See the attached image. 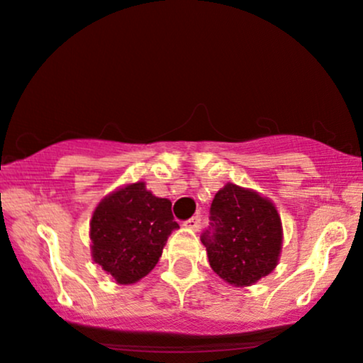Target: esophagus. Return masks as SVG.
<instances>
[{"label":"esophagus","mask_w":363,"mask_h":363,"mask_svg":"<svg viewBox=\"0 0 363 363\" xmlns=\"http://www.w3.org/2000/svg\"><path fill=\"white\" fill-rule=\"evenodd\" d=\"M184 226L189 228V230H193V231H198V230H200V226H201V219L198 216H194V217H191V219L186 220Z\"/></svg>","instance_id":"esophagus-1"}]
</instances>
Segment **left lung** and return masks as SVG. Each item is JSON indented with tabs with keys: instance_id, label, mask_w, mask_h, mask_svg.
Here are the masks:
<instances>
[{
	"instance_id": "8db88e82",
	"label": "left lung",
	"mask_w": 363,
	"mask_h": 363,
	"mask_svg": "<svg viewBox=\"0 0 363 363\" xmlns=\"http://www.w3.org/2000/svg\"><path fill=\"white\" fill-rule=\"evenodd\" d=\"M212 233L201 236L211 268L233 287H250L277 268L284 230L277 207L254 189L228 182L211 207Z\"/></svg>"
}]
</instances>
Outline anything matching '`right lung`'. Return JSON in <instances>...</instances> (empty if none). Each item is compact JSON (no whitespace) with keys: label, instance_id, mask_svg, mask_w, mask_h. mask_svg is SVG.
Returning a JSON list of instances; mask_svg holds the SVG:
<instances>
[{"label":"right lung","instance_id":"1","mask_svg":"<svg viewBox=\"0 0 363 363\" xmlns=\"http://www.w3.org/2000/svg\"><path fill=\"white\" fill-rule=\"evenodd\" d=\"M177 228L170 200L155 196L143 181L125 184L106 194L91 213V259L116 284H135L155 268Z\"/></svg>","mask_w":363,"mask_h":363}]
</instances>
